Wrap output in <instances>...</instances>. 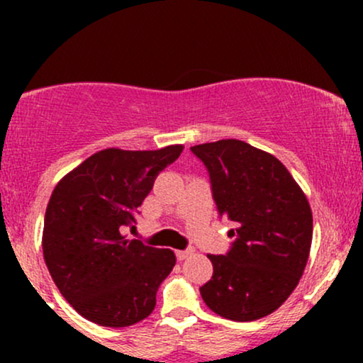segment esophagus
<instances>
[{"label": "esophagus", "mask_w": 363, "mask_h": 363, "mask_svg": "<svg viewBox=\"0 0 363 363\" xmlns=\"http://www.w3.org/2000/svg\"><path fill=\"white\" fill-rule=\"evenodd\" d=\"M193 254H194V249H191V247L184 249V251H176V256H177L179 261H184L189 256H193Z\"/></svg>", "instance_id": "obj_1"}]
</instances>
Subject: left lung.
Segmentation results:
<instances>
[{"instance_id": "1", "label": "left lung", "mask_w": 363, "mask_h": 363, "mask_svg": "<svg viewBox=\"0 0 363 363\" xmlns=\"http://www.w3.org/2000/svg\"><path fill=\"white\" fill-rule=\"evenodd\" d=\"M210 174L220 216L235 237L227 254L213 256V277L199 289L225 319L256 320L272 314L297 286L312 242L306 194L277 157L240 140L191 147Z\"/></svg>"}]
</instances>
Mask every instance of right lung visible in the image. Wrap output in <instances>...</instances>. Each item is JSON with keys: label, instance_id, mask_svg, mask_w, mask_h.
Wrapping results in <instances>:
<instances>
[{"label": "right lung", "instance_id": "obj_1", "mask_svg": "<svg viewBox=\"0 0 363 363\" xmlns=\"http://www.w3.org/2000/svg\"><path fill=\"white\" fill-rule=\"evenodd\" d=\"M182 148L102 150L54 187L44 216V259L62 297L91 323L126 328L155 309L176 256L128 240L121 228L136 223L157 176Z\"/></svg>", "mask_w": 363, "mask_h": 363}]
</instances>
